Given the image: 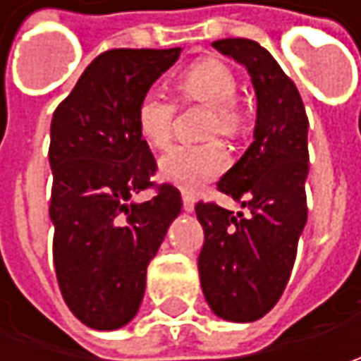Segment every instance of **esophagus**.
Returning a JSON list of instances; mask_svg holds the SVG:
<instances>
[{
  "mask_svg": "<svg viewBox=\"0 0 361 361\" xmlns=\"http://www.w3.org/2000/svg\"><path fill=\"white\" fill-rule=\"evenodd\" d=\"M183 204H185V211L187 213H192L195 211V197L188 195V192H183Z\"/></svg>",
  "mask_w": 361,
  "mask_h": 361,
  "instance_id": "esophagus-1",
  "label": "esophagus"
}]
</instances>
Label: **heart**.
I'll return each instance as SVG.
<instances>
[{"label": "heart", "instance_id": "obj_1", "mask_svg": "<svg viewBox=\"0 0 361 361\" xmlns=\"http://www.w3.org/2000/svg\"><path fill=\"white\" fill-rule=\"evenodd\" d=\"M237 78L227 63L202 60L176 80V94L183 102H199L211 108L209 132L235 136L243 126V112L237 108ZM174 104L159 92H146L136 106V124L146 142L154 148L169 146L173 138ZM229 152L219 140L201 145H178L160 159V174L178 188L195 192L223 173Z\"/></svg>", "mask_w": 361, "mask_h": 361}]
</instances>
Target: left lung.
I'll list each match as a JSON object with an SVG mask.
<instances>
[{
    "mask_svg": "<svg viewBox=\"0 0 361 361\" xmlns=\"http://www.w3.org/2000/svg\"><path fill=\"white\" fill-rule=\"evenodd\" d=\"M213 46L249 72L257 120L253 142L216 185L249 213L215 202L195 207L204 231L199 275L215 315L249 324L273 310L295 263L307 221L310 122L295 84L267 49L243 37Z\"/></svg>",
    "mask_w": 361,
    "mask_h": 361,
    "instance_id": "8db88e82",
    "label": "left lung"
}]
</instances>
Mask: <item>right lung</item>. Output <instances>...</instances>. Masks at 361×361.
I'll return each mask as SVG.
<instances>
[{"label":"right lung","instance_id":"obj_1","mask_svg":"<svg viewBox=\"0 0 361 361\" xmlns=\"http://www.w3.org/2000/svg\"><path fill=\"white\" fill-rule=\"evenodd\" d=\"M178 56L180 48L108 49L51 116L56 277L70 312L92 329L112 331L134 319L146 267L183 209L171 185L134 201L157 171L136 106Z\"/></svg>","mask_w":361,"mask_h":361}]
</instances>
